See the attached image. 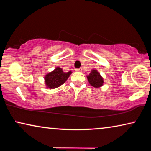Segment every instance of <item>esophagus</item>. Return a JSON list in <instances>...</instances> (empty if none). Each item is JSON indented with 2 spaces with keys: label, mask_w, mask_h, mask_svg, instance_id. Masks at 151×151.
<instances>
[{
  "label": "esophagus",
  "mask_w": 151,
  "mask_h": 151,
  "mask_svg": "<svg viewBox=\"0 0 151 151\" xmlns=\"http://www.w3.org/2000/svg\"><path fill=\"white\" fill-rule=\"evenodd\" d=\"M75 70H76V71H77V72H82V68H76Z\"/></svg>",
  "instance_id": "obj_1"
}]
</instances>
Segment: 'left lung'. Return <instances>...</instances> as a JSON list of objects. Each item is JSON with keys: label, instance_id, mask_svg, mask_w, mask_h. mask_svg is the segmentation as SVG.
Returning a JSON list of instances; mask_svg holds the SVG:
<instances>
[{"label": "left lung", "instance_id": "obj_1", "mask_svg": "<svg viewBox=\"0 0 151 151\" xmlns=\"http://www.w3.org/2000/svg\"><path fill=\"white\" fill-rule=\"evenodd\" d=\"M88 81L91 85L95 88H99L103 85V78L97 70H93L87 76Z\"/></svg>", "mask_w": 151, "mask_h": 151}]
</instances>
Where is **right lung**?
<instances>
[{
	"label": "right lung",
	"instance_id": "add662e5",
	"mask_svg": "<svg viewBox=\"0 0 151 151\" xmlns=\"http://www.w3.org/2000/svg\"><path fill=\"white\" fill-rule=\"evenodd\" d=\"M71 73V71L65 73L60 67L56 68L54 71L49 73L45 76L46 85L50 89L57 88L65 83Z\"/></svg>",
	"mask_w": 151,
	"mask_h": 151
}]
</instances>
